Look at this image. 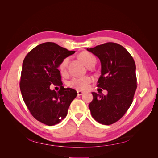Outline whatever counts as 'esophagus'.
<instances>
[{
  "mask_svg": "<svg viewBox=\"0 0 158 158\" xmlns=\"http://www.w3.org/2000/svg\"><path fill=\"white\" fill-rule=\"evenodd\" d=\"M77 94H78V95H81L84 94V92H82V91H77Z\"/></svg>",
  "mask_w": 158,
  "mask_h": 158,
  "instance_id": "obj_1",
  "label": "esophagus"
}]
</instances>
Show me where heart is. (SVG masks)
Masks as SVG:
<instances>
[{
    "label": "heart",
    "instance_id": "heart-1",
    "mask_svg": "<svg viewBox=\"0 0 158 158\" xmlns=\"http://www.w3.org/2000/svg\"><path fill=\"white\" fill-rule=\"evenodd\" d=\"M79 57L87 66H89L92 64H95V61H96V59H95V56L93 54L86 51L81 52L79 55ZM69 62V57L64 58L60 62L59 69L61 73L64 74L66 73ZM92 78L89 76H83V77H75L70 81L69 85L70 86L75 89L79 90H85L88 88V85L92 82Z\"/></svg>",
    "mask_w": 158,
    "mask_h": 158
}]
</instances>
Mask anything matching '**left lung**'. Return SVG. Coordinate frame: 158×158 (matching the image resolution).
I'll use <instances>...</instances> for the list:
<instances>
[{"instance_id": "obj_1", "label": "left lung", "mask_w": 158, "mask_h": 158, "mask_svg": "<svg viewBox=\"0 0 158 158\" xmlns=\"http://www.w3.org/2000/svg\"><path fill=\"white\" fill-rule=\"evenodd\" d=\"M87 50L97 56L102 64L97 86L107 91V95L92 92L89 104L92 117L98 123L109 125L118 121L132 103L136 85V64L132 56L122 45L108 42Z\"/></svg>"}]
</instances>
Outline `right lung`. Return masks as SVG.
<instances>
[{"mask_svg":"<svg viewBox=\"0 0 158 158\" xmlns=\"http://www.w3.org/2000/svg\"><path fill=\"white\" fill-rule=\"evenodd\" d=\"M74 52L46 42L31 49L23 61L20 82L23 99L32 116L45 125H55L64 119L77 95L75 89L63 86L58 69L60 62ZM52 85L59 86V92L51 90Z\"/></svg>","mask_w":158,"mask_h":158,"instance_id":"1","label":"right lung"}]
</instances>
